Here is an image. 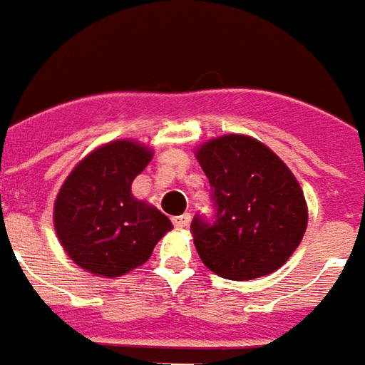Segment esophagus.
Masks as SVG:
<instances>
[{
	"label": "esophagus",
	"mask_w": 365,
	"mask_h": 365,
	"mask_svg": "<svg viewBox=\"0 0 365 365\" xmlns=\"http://www.w3.org/2000/svg\"><path fill=\"white\" fill-rule=\"evenodd\" d=\"M173 223H175V227L185 230V227H188V223H190V214H182L177 215V217H173Z\"/></svg>",
	"instance_id": "34e87169"
}]
</instances>
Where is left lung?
<instances>
[{
    "mask_svg": "<svg viewBox=\"0 0 365 365\" xmlns=\"http://www.w3.org/2000/svg\"><path fill=\"white\" fill-rule=\"evenodd\" d=\"M196 159L212 186L214 220H192L202 262L227 280L268 276L294 255L307 230V204L286 163L241 134L210 140Z\"/></svg>",
    "mask_w": 365,
    "mask_h": 365,
    "instance_id": "8db88e82",
    "label": "left lung"
}]
</instances>
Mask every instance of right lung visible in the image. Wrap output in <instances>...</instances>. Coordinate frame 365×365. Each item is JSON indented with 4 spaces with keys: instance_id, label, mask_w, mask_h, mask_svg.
Listing matches in <instances>:
<instances>
[{
    "instance_id": "right-lung-1",
    "label": "right lung",
    "mask_w": 365,
    "mask_h": 365,
    "mask_svg": "<svg viewBox=\"0 0 365 365\" xmlns=\"http://www.w3.org/2000/svg\"><path fill=\"white\" fill-rule=\"evenodd\" d=\"M132 140L101 145L70 173L54 202L56 235L77 267L118 278L142 267L173 230L169 217L135 200L132 182L151 161Z\"/></svg>"
}]
</instances>
